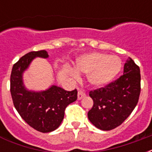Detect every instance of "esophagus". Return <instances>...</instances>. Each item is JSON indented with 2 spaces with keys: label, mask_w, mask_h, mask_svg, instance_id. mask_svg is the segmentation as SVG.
<instances>
[{
  "label": "esophagus",
  "mask_w": 152,
  "mask_h": 152,
  "mask_svg": "<svg viewBox=\"0 0 152 152\" xmlns=\"http://www.w3.org/2000/svg\"><path fill=\"white\" fill-rule=\"evenodd\" d=\"M85 96H86V94L83 92V91H81V90L78 91V94H77V99H78V100H80L81 99H83Z\"/></svg>",
  "instance_id": "esophagus-1"
}]
</instances>
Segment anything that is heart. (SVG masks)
Returning a JSON list of instances; mask_svg holds the SVG:
<instances>
[{
	"label": "heart",
	"mask_w": 152,
	"mask_h": 152,
	"mask_svg": "<svg viewBox=\"0 0 152 152\" xmlns=\"http://www.w3.org/2000/svg\"><path fill=\"white\" fill-rule=\"evenodd\" d=\"M122 62L119 57L103 53H91L80 57L76 60V68L78 72L87 74L89 83L95 87L108 85L121 72ZM69 76L76 79L78 73L75 70L68 71Z\"/></svg>",
	"instance_id": "1"
}]
</instances>
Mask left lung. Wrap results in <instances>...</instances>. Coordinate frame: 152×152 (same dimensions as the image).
Returning a JSON list of instances; mask_svg holds the SVG:
<instances>
[{
  "instance_id": "obj_1",
  "label": "left lung",
  "mask_w": 152,
  "mask_h": 152,
  "mask_svg": "<svg viewBox=\"0 0 152 152\" xmlns=\"http://www.w3.org/2000/svg\"><path fill=\"white\" fill-rule=\"evenodd\" d=\"M141 91L139 66L131 58L124 63V74L104 87L91 90L94 101L88 112L89 121L102 130H112L124 122L137 105Z\"/></svg>"
}]
</instances>
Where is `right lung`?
Here are the masks:
<instances>
[{
  "label": "right lung",
  "mask_w": 152,
  "mask_h": 152,
  "mask_svg": "<svg viewBox=\"0 0 152 152\" xmlns=\"http://www.w3.org/2000/svg\"><path fill=\"white\" fill-rule=\"evenodd\" d=\"M37 57L46 58L45 50L26 53L14 64L10 75V93L15 107L31 127L41 133H49L59 127L65 109L77 99V90L66 91L52 86L45 91H29L23 82V73Z\"/></svg>",
  "instance_id": "add662e5"
}]
</instances>
